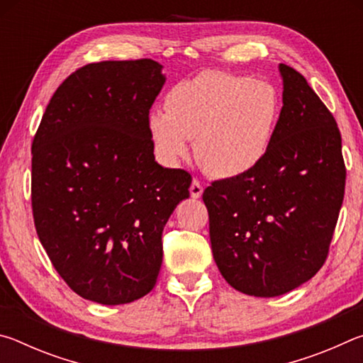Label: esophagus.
Instances as JSON below:
<instances>
[{
    "instance_id": "34e87169",
    "label": "esophagus",
    "mask_w": 363,
    "mask_h": 363,
    "mask_svg": "<svg viewBox=\"0 0 363 363\" xmlns=\"http://www.w3.org/2000/svg\"><path fill=\"white\" fill-rule=\"evenodd\" d=\"M189 190H190V196H192V199H200L201 194H203V186H201V184L196 179H194L192 184H190Z\"/></svg>"
}]
</instances>
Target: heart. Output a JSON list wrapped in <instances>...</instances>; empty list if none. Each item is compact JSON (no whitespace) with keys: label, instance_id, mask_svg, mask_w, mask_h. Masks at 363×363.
Masks as SVG:
<instances>
[{"label":"heart","instance_id":"heart-1","mask_svg":"<svg viewBox=\"0 0 363 363\" xmlns=\"http://www.w3.org/2000/svg\"><path fill=\"white\" fill-rule=\"evenodd\" d=\"M280 94L266 79L206 70L169 89L167 112L149 115L147 128L160 162L190 153L216 177L248 174L266 158L280 118Z\"/></svg>","mask_w":363,"mask_h":363}]
</instances>
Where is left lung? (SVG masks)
I'll return each instance as SVG.
<instances>
[{"label": "left lung", "mask_w": 363, "mask_h": 363, "mask_svg": "<svg viewBox=\"0 0 363 363\" xmlns=\"http://www.w3.org/2000/svg\"><path fill=\"white\" fill-rule=\"evenodd\" d=\"M280 73L284 107L266 158L203 192L220 274L261 298L291 291L320 270L346 186L335 116L299 72L280 64Z\"/></svg>", "instance_id": "left-lung-1"}]
</instances>
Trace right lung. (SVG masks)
I'll return each mask as SVG.
<instances>
[{
	"label": "right lung",
	"instance_id": "1",
	"mask_svg": "<svg viewBox=\"0 0 363 363\" xmlns=\"http://www.w3.org/2000/svg\"><path fill=\"white\" fill-rule=\"evenodd\" d=\"M164 84L152 59L104 60L67 77L32 143L35 229L73 291L99 304L145 296L162 233L192 176L153 157L149 110Z\"/></svg>",
	"mask_w": 363,
	"mask_h": 363
}]
</instances>
